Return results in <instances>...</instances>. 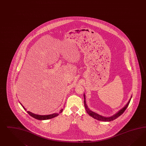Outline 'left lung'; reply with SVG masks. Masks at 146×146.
I'll return each mask as SVG.
<instances>
[{
    "label": "left lung",
    "instance_id": "left-lung-1",
    "mask_svg": "<svg viewBox=\"0 0 146 146\" xmlns=\"http://www.w3.org/2000/svg\"><path fill=\"white\" fill-rule=\"evenodd\" d=\"M131 98H132V96H131V98L130 99L129 101L128 102V103H127V104L124 107H123L122 109H121L119 111H118V112H117L116 114L114 115L113 116H112L111 117H104V116H102V115H100L96 113L95 112L91 111L89 108H88V107L87 106V105L86 104V98H85V95H84V106H85V108H86V110L87 111V113L90 116H91L92 117L95 118V119H97L98 121H104V122H110V121L114 120L116 118H117L119 116H121V115L124 112V111L126 110L127 107L129 106Z\"/></svg>",
    "mask_w": 146,
    "mask_h": 146
}]
</instances>
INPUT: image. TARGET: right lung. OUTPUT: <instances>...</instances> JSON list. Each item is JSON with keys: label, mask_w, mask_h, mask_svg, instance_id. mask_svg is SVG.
I'll list each match as a JSON object with an SVG mask.
<instances>
[{"label": "right lung", "mask_w": 146, "mask_h": 146, "mask_svg": "<svg viewBox=\"0 0 146 146\" xmlns=\"http://www.w3.org/2000/svg\"><path fill=\"white\" fill-rule=\"evenodd\" d=\"M20 104L22 106L24 109L25 110H26V109L22 105V104L20 103ZM63 109H62V110H60L59 111V113H54V114H52L48 115H40L35 114H33V113H32L29 111H27V113L30 116H31L32 117H33V118H36V119H39V120H46V119H48L54 118V117H55L56 116H58L59 115V113H62L63 111Z\"/></svg>", "instance_id": "add662e5"}]
</instances>
